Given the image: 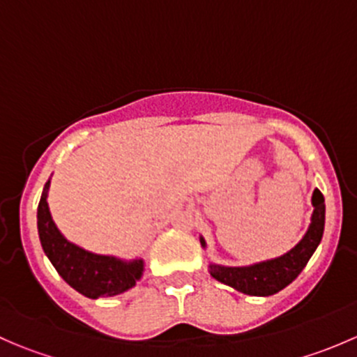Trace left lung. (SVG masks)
<instances>
[{"mask_svg":"<svg viewBox=\"0 0 357 357\" xmlns=\"http://www.w3.org/2000/svg\"><path fill=\"white\" fill-rule=\"evenodd\" d=\"M312 205L314 211L307 233L291 250L271 261H262L242 268L208 264V273L212 278L233 287L242 294L257 295V297H268L290 285L314 254L325 231V197L318 188L312 193ZM200 243L205 248V240L202 236Z\"/></svg>","mask_w":357,"mask_h":357,"instance_id":"8db88e82","label":"left lung"}]
</instances>
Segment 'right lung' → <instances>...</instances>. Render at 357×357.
Returning a JSON list of instances; mask_svg holds the SVG:
<instances>
[{
    "instance_id": "obj_1",
    "label": "right lung",
    "mask_w": 357,
    "mask_h": 357,
    "mask_svg": "<svg viewBox=\"0 0 357 357\" xmlns=\"http://www.w3.org/2000/svg\"><path fill=\"white\" fill-rule=\"evenodd\" d=\"M50 179L38 205V233L45 254L59 275L84 297H114L132 289L143 275V259L122 261L114 255H100L68 242L53 222L48 207Z\"/></svg>"
}]
</instances>
